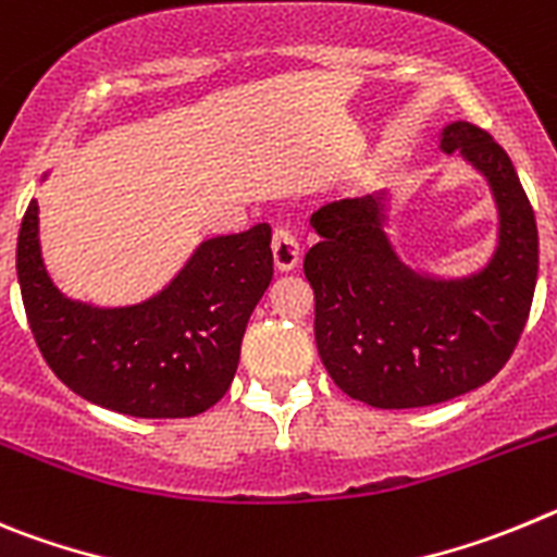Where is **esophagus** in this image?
<instances>
[{
    "instance_id": "34e87169",
    "label": "esophagus",
    "mask_w": 557,
    "mask_h": 557,
    "mask_svg": "<svg viewBox=\"0 0 557 557\" xmlns=\"http://www.w3.org/2000/svg\"><path fill=\"white\" fill-rule=\"evenodd\" d=\"M272 252H274V267L280 272H288L299 263V238L288 224H277L272 235Z\"/></svg>"
}]
</instances>
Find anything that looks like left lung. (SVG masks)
<instances>
[{"label": "left lung", "instance_id": "1", "mask_svg": "<svg viewBox=\"0 0 557 557\" xmlns=\"http://www.w3.org/2000/svg\"><path fill=\"white\" fill-rule=\"evenodd\" d=\"M441 149L480 169L497 199L499 247L474 277L447 283L403 267L372 197L330 202L310 219L322 235L305 255L319 358L344 394L372 408H424L488 383L533 305L539 230L508 152L469 122L449 124Z\"/></svg>", "mask_w": 557, "mask_h": 557}]
</instances>
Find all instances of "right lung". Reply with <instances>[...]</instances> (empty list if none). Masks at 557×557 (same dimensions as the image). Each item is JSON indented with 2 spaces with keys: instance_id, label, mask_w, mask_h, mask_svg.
Listing matches in <instances>:
<instances>
[{
  "instance_id": "1",
  "label": "right lung",
  "mask_w": 557,
  "mask_h": 557,
  "mask_svg": "<svg viewBox=\"0 0 557 557\" xmlns=\"http://www.w3.org/2000/svg\"><path fill=\"white\" fill-rule=\"evenodd\" d=\"M29 330L60 383L138 419H183L227 394L249 315L274 277L272 227L210 238L166 290L133 308L72 302L49 280L29 202L16 247Z\"/></svg>"
}]
</instances>
